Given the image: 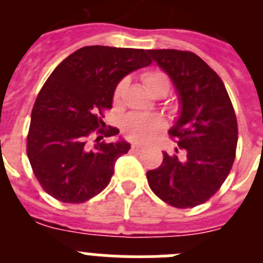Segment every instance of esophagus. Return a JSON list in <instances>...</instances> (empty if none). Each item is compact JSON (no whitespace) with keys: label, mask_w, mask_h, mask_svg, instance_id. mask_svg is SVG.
<instances>
[{"label":"esophagus","mask_w":263,"mask_h":263,"mask_svg":"<svg viewBox=\"0 0 263 263\" xmlns=\"http://www.w3.org/2000/svg\"><path fill=\"white\" fill-rule=\"evenodd\" d=\"M132 150H133L134 153H141L143 150V146L138 145V143H133V145H132Z\"/></svg>","instance_id":"obj_1"}]
</instances>
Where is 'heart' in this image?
I'll return each mask as SVG.
<instances>
[{"label": "heart", "instance_id": "heart-1", "mask_svg": "<svg viewBox=\"0 0 263 263\" xmlns=\"http://www.w3.org/2000/svg\"><path fill=\"white\" fill-rule=\"evenodd\" d=\"M146 88L150 93L155 92L159 88H166L168 90V79L162 72H147L143 76ZM124 83H120L115 90V100H118L122 92ZM164 126L163 120L159 116L155 115H138V113H132L127 115L122 120V132L125 136L130 139L138 141V142H147L155 134Z\"/></svg>", "mask_w": 263, "mask_h": 263}]
</instances>
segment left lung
Listing matches in <instances>:
<instances>
[{"label": "left lung", "instance_id": "1", "mask_svg": "<svg viewBox=\"0 0 263 263\" xmlns=\"http://www.w3.org/2000/svg\"><path fill=\"white\" fill-rule=\"evenodd\" d=\"M148 53L170 76L178 93L179 117L168 133L184 154L163 152L162 164L146 173L147 182L164 203L192 208L212 197L231 173L238 138L234 109L221 79L196 53Z\"/></svg>", "mask_w": 263, "mask_h": 263}]
</instances>
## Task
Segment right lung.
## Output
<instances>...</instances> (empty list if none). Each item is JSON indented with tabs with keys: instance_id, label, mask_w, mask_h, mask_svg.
Instances as JSON below:
<instances>
[{
	"instance_id": "add662e5",
	"label": "right lung",
	"mask_w": 263,
	"mask_h": 263,
	"mask_svg": "<svg viewBox=\"0 0 263 263\" xmlns=\"http://www.w3.org/2000/svg\"><path fill=\"white\" fill-rule=\"evenodd\" d=\"M150 64L145 50L85 46L53 69L35 100L27 136L30 164L48 195L79 204L109 184L116 160L130 143L120 138L89 147L87 138L105 125L103 111L111 108L118 83ZM97 133L111 137L120 132L109 127Z\"/></svg>"
}]
</instances>
